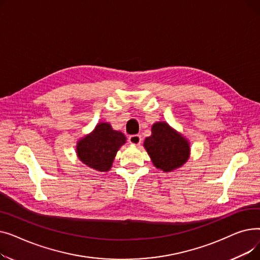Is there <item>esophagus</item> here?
I'll return each instance as SVG.
<instances>
[{
    "label": "esophagus",
    "mask_w": 260,
    "mask_h": 260,
    "mask_svg": "<svg viewBox=\"0 0 260 260\" xmlns=\"http://www.w3.org/2000/svg\"><path fill=\"white\" fill-rule=\"evenodd\" d=\"M128 140H129V143H132V144L139 145L141 142V137H140V135H132Z\"/></svg>",
    "instance_id": "34e87169"
}]
</instances>
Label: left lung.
<instances>
[{"label":"left lung","mask_w":260,"mask_h":260,"mask_svg":"<svg viewBox=\"0 0 260 260\" xmlns=\"http://www.w3.org/2000/svg\"><path fill=\"white\" fill-rule=\"evenodd\" d=\"M144 147L154 166L163 172H171L181 167L189 155L187 140L166 122L155 123L152 136L144 141Z\"/></svg>","instance_id":"8db88e82"}]
</instances>
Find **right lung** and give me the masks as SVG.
<instances>
[{"label": "right lung", "instance_id": "obj_1", "mask_svg": "<svg viewBox=\"0 0 260 260\" xmlns=\"http://www.w3.org/2000/svg\"><path fill=\"white\" fill-rule=\"evenodd\" d=\"M125 141V136L114 131L108 123H99L91 134L78 142L77 154L89 168L107 172L111 170L117 152Z\"/></svg>", "mask_w": 260, "mask_h": 260}]
</instances>
